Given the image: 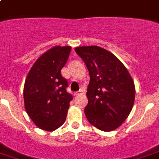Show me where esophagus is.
Returning a JSON list of instances; mask_svg holds the SVG:
<instances>
[{"label":"esophagus","mask_w":159,"mask_h":159,"mask_svg":"<svg viewBox=\"0 0 159 159\" xmlns=\"http://www.w3.org/2000/svg\"><path fill=\"white\" fill-rule=\"evenodd\" d=\"M84 89H83V88H82V89H80L79 91L75 92V95H80V94H84Z\"/></svg>","instance_id":"esophagus-1"}]
</instances>
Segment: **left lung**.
Returning a JSON list of instances; mask_svg holds the SVG:
<instances>
[{
	"instance_id": "1",
	"label": "left lung",
	"mask_w": 159,
	"mask_h": 159,
	"mask_svg": "<svg viewBox=\"0 0 159 159\" xmlns=\"http://www.w3.org/2000/svg\"><path fill=\"white\" fill-rule=\"evenodd\" d=\"M89 71L88 103L84 109L88 121L104 132L124 123L133 107L136 88L132 76L118 58L97 46L75 48Z\"/></svg>"
}]
</instances>
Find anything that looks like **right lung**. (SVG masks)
<instances>
[{
	"label": "right lung",
	"instance_id": "1",
	"mask_svg": "<svg viewBox=\"0 0 159 159\" xmlns=\"http://www.w3.org/2000/svg\"><path fill=\"white\" fill-rule=\"evenodd\" d=\"M71 46H53L37 59L29 71L23 87L26 111L39 129L53 131L65 121L72 95L61 71Z\"/></svg>",
	"mask_w": 159,
	"mask_h": 159
}]
</instances>
